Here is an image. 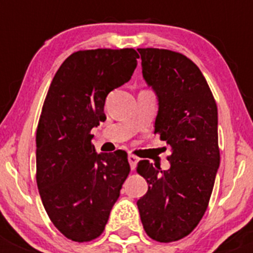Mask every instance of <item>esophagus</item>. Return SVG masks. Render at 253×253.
Returning a JSON list of instances; mask_svg holds the SVG:
<instances>
[{
    "label": "esophagus",
    "instance_id": "obj_1",
    "mask_svg": "<svg viewBox=\"0 0 253 253\" xmlns=\"http://www.w3.org/2000/svg\"><path fill=\"white\" fill-rule=\"evenodd\" d=\"M128 163H129V167H131V169L134 170L137 167V163H138V158L134 157V155H132V154H129L128 155Z\"/></svg>",
    "mask_w": 253,
    "mask_h": 253
}]
</instances>
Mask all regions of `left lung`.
I'll use <instances>...</instances> for the list:
<instances>
[{
  "label": "left lung",
  "mask_w": 253,
  "mask_h": 253,
  "mask_svg": "<svg viewBox=\"0 0 253 253\" xmlns=\"http://www.w3.org/2000/svg\"><path fill=\"white\" fill-rule=\"evenodd\" d=\"M142 73L158 99L155 132L171 149L170 168L141 160L148 191L137 201L145 233L159 242L187 236L202 219L220 163L218 109L200 68L182 53L138 48Z\"/></svg>",
  "instance_id": "obj_1"
}]
</instances>
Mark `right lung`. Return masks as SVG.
<instances>
[{
  "instance_id": "add662e5",
  "label": "right lung",
  "mask_w": 253,
  "mask_h": 253,
  "mask_svg": "<svg viewBox=\"0 0 253 253\" xmlns=\"http://www.w3.org/2000/svg\"><path fill=\"white\" fill-rule=\"evenodd\" d=\"M137 58L133 48L77 51L48 88L37 129V183L48 218L72 241L101 235L129 174L127 153H96L90 131L106 120V96L131 79Z\"/></svg>"
}]
</instances>
